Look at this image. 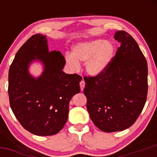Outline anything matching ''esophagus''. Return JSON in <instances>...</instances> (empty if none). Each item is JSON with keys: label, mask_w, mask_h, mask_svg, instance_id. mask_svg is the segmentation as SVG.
I'll return each instance as SVG.
<instances>
[{"label": "esophagus", "mask_w": 157, "mask_h": 157, "mask_svg": "<svg viewBox=\"0 0 157 157\" xmlns=\"http://www.w3.org/2000/svg\"><path fill=\"white\" fill-rule=\"evenodd\" d=\"M80 90H81V91H83V89H84L85 87V82L84 80H81L80 83Z\"/></svg>", "instance_id": "obj_1"}]
</instances>
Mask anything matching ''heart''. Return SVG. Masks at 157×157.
Here are the masks:
<instances>
[{
  "mask_svg": "<svg viewBox=\"0 0 157 157\" xmlns=\"http://www.w3.org/2000/svg\"><path fill=\"white\" fill-rule=\"evenodd\" d=\"M115 48L113 43L102 39L81 42L72 48L71 55H65V62L72 71L80 67V63H86V73L94 77L105 74L110 66Z\"/></svg>",
  "mask_w": 157,
  "mask_h": 157,
  "instance_id": "1",
  "label": "heart"
}]
</instances>
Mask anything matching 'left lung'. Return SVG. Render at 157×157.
I'll return each mask as SVG.
<instances>
[{
  "mask_svg": "<svg viewBox=\"0 0 157 157\" xmlns=\"http://www.w3.org/2000/svg\"><path fill=\"white\" fill-rule=\"evenodd\" d=\"M121 43L106 72L84 77L86 109L95 125L104 132L131 127L141 113L147 96V63L134 38L125 31L114 36Z\"/></svg>",
  "mask_w": 157,
  "mask_h": 157,
  "instance_id": "left-lung-1",
  "label": "left lung"
}]
</instances>
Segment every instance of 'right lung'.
I'll list each match as a JSON object with an SVG mask.
<instances>
[{"instance_id": "add662e5", "label": "right lung", "mask_w": 157, "mask_h": 157, "mask_svg": "<svg viewBox=\"0 0 157 157\" xmlns=\"http://www.w3.org/2000/svg\"><path fill=\"white\" fill-rule=\"evenodd\" d=\"M34 61L44 65L39 78L30 74ZM65 59L49 52L46 36L36 34L19 49L9 70L8 94L13 112L21 125L39 136L54 135L67 122L69 102L80 91L82 77L63 71Z\"/></svg>"}]
</instances>
